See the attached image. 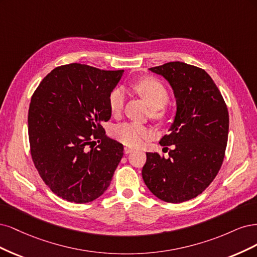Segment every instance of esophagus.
<instances>
[{
  "label": "esophagus",
  "instance_id": "1",
  "mask_svg": "<svg viewBox=\"0 0 257 257\" xmlns=\"http://www.w3.org/2000/svg\"><path fill=\"white\" fill-rule=\"evenodd\" d=\"M132 151H134V150H132L131 147H128V146L123 147V152H125V154H129V153H131Z\"/></svg>",
  "mask_w": 257,
  "mask_h": 257
}]
</instances>
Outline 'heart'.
Listing matches in <instances>:
<instances>
[{"label":"heart","instance_id":"heart-1","mask_svg":"<svg viewBox=\"0 0 257 257\" xmlns=\"http://www.w3.org/2000/svg\"><path fill=\"white\" fill-rule=\"evenodd\" d=\"M137 92L153 107L152 116L156 120H164L169 111L164 105L170 96L168 89L160 81L154 78H146L138 81L134 85ZM126 93L122 87H115L109 95V106L114 115H118L125 104ZM152 136V131L138 122H122L113 129V137L120 143L136 147L142 144L144 140Z\"/></svg>","mask_w":257,"mask_h":257}]
</instances>
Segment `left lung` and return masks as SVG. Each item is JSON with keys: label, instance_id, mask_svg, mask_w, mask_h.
<instances>
[{"label": "left lung", "instance_id": "obj_1", "mask_svg": "<svg viewBox=\"0 0 257 257\" xmlns=\"http://www.w3.org/2000/svg\"><path fill=\"white\" fill-rule=\"evenodd\" d=\"M150 70L169 81L177 112L170 134L159 142L173 146L169 157L146 153L142 177L160 200L183 203L200 195L221 169L228 137L227 106L216 83L202 68L170 62Z\"/></svg>", "mask_w": 257, "mask_h": 257}]
</instances>
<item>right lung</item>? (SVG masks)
<instances>
[{"label": "right lung", "mask_w": 257, "mask_h": 257, "mask_svg": "<svg viewBox=\"0 0 257 257\" xmlns=\"http://www.w3.org/2000/svg\"><path fill=\"white\" fill-rule=\"evenodd\" d=\"M122 72L79 63L59 66L31 98L32 159L44 183L63 200L92 202L111 184L123 147L106 137L101 122L111 118L109 95Z\"/></svg>", "instance_id": "obj_1"}]
</instances>
